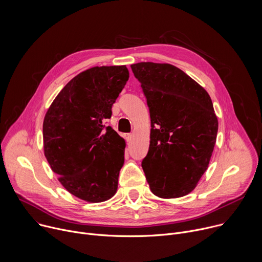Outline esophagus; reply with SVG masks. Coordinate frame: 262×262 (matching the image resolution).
<instances>
[{"instance_id": "obj_1", "label": "esophagus", "mask_w": 262, "mask_h": 262, "mask_svg": "<svg viewBox=\"0 0 262 262\" xmlns=\"http://www.w3.org/2000/svg\"><path fill=\"white\" fill-rule=\"evenodd\" d=\"M125 139H126L127 142H130L132 139H133V135H132V134H126V135H125Z\"/></svg>"}]
</instances>
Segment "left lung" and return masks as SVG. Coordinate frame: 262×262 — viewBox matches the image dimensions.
Here are the masks:
<instances>
[{
  "label": "left lung",
  "instance_id": "8db88e82",
  "mask_svg": "<svg viewBox=\"0 0 262 262\" xmlns=\"http://www.w3.org/2000/svg\"><path fill=\"white\" fill-rule=\"evenodd\" d=\"M147 98L150 144L142 168L151 192L164 199L190 194L207 170L219 122L207 91L168 63L130 65Z\"/></svg>",
  "mask_w": 262,
  "mask_h": 262
}]
</instances>
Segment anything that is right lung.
<instances>
[{
	"label": "right lung",
	"mask_w": 262,
	"mask_h": 262,
	"mask_svg": "<svg viewBox=\"0 0 262 262\" xmlns=\"http://www.w3.org/2000/svg\"><path fill=\"white\" fill-rule=\"evenodd\" d=\"M129 78L125 65L95 66L70 80L43 120V151L65 190L90 203L113 197L125 141L103 121Z\"/></svg>",
	"instance_id": "obj_1"
}]
</instances>
